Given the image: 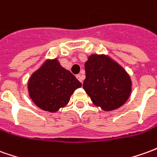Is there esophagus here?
Wrapping results in <instances>:
<instances>
[{"label":"esophagus","mask_w":157,"mask_h":157,"mask_svg":"<svg viewBox=\"0 0 157 157\" xmlns=\"http://www.w3.org/2000/svg\"><path fill=\"white\" fill-rule=\"evenodd\" d=\"M76 78L78 79L80 82H83V80H84V75H76Z\"/></svg>","instance_id":"esophagus-1"}]
</instances>
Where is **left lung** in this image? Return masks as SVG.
Masks as SVG:
<instances>
[{"label": "left lung", "instance_id": "8db88e82", "mask_svg": "<svg viewBox=\"0 0 157 157\" xmlns=\"http://www.w3.org/2000/svg\"><path fill=\"white\" fill-rule=\"evenodd\" d=\"M83 88L96 106L109 111L118 109L132 91L130 76L108 56L94 54L85 63Z\"/></svg>", "mask_w": 157, "mask_h": 157}]
</instances>
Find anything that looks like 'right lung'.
I'll use <instances>...</instances> for the list:
<instances>
[{
	"label": "right lung",
	"instance_id": "obj_1",
	"mask_svg": "<svg viewBox=\"0 0 157 157\" xmlns=\"http://www.w3.org/2000/svg\"><path fill=\"white\" fill-rule=\"evenodd\" d=\"M82 86L71 71L57 59L47 60L34 72L28 82L29 97L43 110L56 112L67 105L75 89Z\"/></svg>",
	"mask_w": 157,
	"mask_h": 157
}]
</instances>
